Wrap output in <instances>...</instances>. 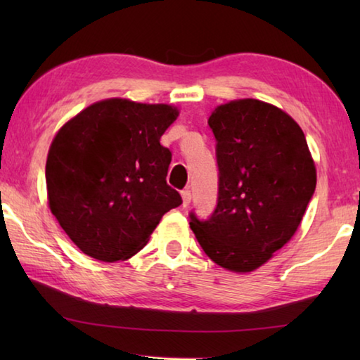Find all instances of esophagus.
Listing matches in <instances>:
<instances>
[{
  "label": "esophagus",
  "mask_w": 360,
  "mask_h": 360,
  "mask_svg": "<svg viewBox=\"0 0 360 360\" xmlns=\"http://www.w3.org/2000/svg\"><path fill=\"white\" fill-rule=\"evenodd\" d=\"M181 195H182V206H184V208H187V206L191 205L192 193H191V191H188V188H186V191L181 192Z\"/></svg>",
  "instance_id": "esophagus-1"
}]
</instances>
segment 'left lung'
<instances>
[{
	"mask_svg": "<svg viewBox=\"0 0 360 360\" xmlns=\"http://www.w3.org/2000/svg\"><path fill=\"white\" fill-rule=\"evenodd\" d=\"M216 138L217 205L210 219L191 212L205 254L235 273L252 271L300 225L316 188V167L297 122L268 103L221 105L208 119Z\"/></svg>",
	"mask_w": 360,
	"mask_h": 360,
	"instance_id": "left-lung-1",
	"label": "left lung"
}]
</instances>
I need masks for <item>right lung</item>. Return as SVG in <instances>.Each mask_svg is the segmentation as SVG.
Returning a JSON list of instances; mask_svg holds the SVG:
<instances>
[{"label":"right lung","mask_w":360,"mask_h":360,"mask_svg":"<svg viewBox=\"0 0 360 360\" xmlns=\"http://www.w3.org/2000/svg\"><path fill=\"white\" fill-rule=\"evenodd\" d=\"M178 114L169 105L109 98L58 130L46 163L49 206L84 254L130 259L182 203L167 184L172 152L160 144Z\"/></svg>","instance_id":"right-lung-1"}]
</instances>
